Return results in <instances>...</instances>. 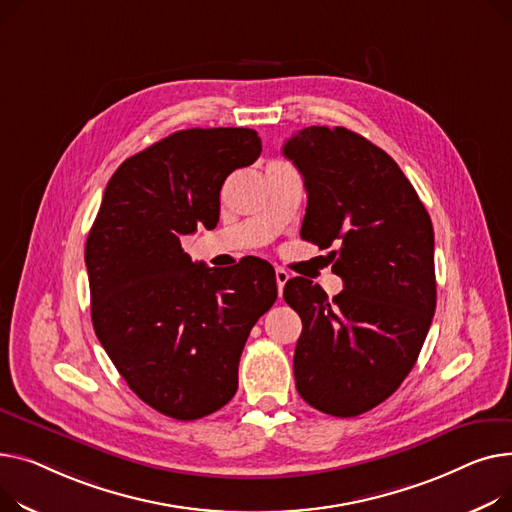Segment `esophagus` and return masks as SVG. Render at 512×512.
Instances as JSON below:
<instances>
[{
    "mask_svg": "<svg viewBox=\"0 0 512 512\" xmlns=\"http://www.w3.org/2000/svg\"><path fill=\"white\" fill-rule=\"evenodd\" d=\"M275 279H277L279 295H283V287H285V283L289 281V273H287V270H283V268H277V270H275Z\"/></svg>",
    "mask_w": 512,
    "mask_h": 512,
    "instance_id": "esophagus-1",
    "label": "esophagus"
}]
</instances>
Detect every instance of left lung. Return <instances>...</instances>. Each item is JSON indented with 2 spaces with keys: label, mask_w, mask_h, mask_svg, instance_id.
Instances as JSON below:
<instances>
[{
  "label": "left lung",
  "mask_w": 512,
  "mask_h": 512,
  "mask_svg": "<svg viewBox=\"0 0 512 512\" xmlns=\"http://www.w3.org/2000/svg\"><path fill=\"white\" fill-rule=\"evenodd\" d=\"M308 192L302 237L328 252L343 291L285 283L302 318L295 386L314 409L355 417L386 401L422 351L436 310L434 229L382 148L347 128L310 126L283 144Z\"/></svg>",
  "instance_id": "1"
}]
</instances>
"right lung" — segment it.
<instances>
[{
    "instance_id": "add662e5",
    "label": "right lung",
    "mask_w": 512,
    "mask_h": 512,
    "mask_svg": "<svg viewBox=\"0 0 512 512\" xmlns=\"http://www.w3.org/2000/svg\"><path fill=\"white\" fill-rule=\"evenodd\" d=\"M262 153L250 128L175 132L111 175L86 239L90 316L113 366L159 413L192 422L227 405L256 320L277 299L275 268H208L182 248L215 229L231 171Z\"/></svg>"
}]
</instances>
